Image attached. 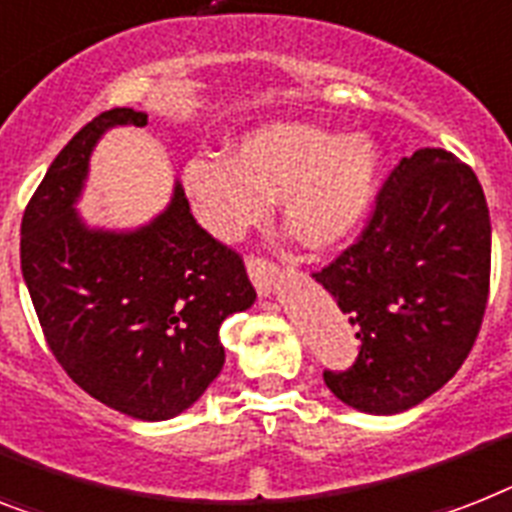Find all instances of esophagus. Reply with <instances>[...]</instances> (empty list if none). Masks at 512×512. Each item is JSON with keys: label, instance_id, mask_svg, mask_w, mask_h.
Wrapping results in <instances>:
<instances>
[{"label": "esophagus", "instance_id": "esophagus-1", "mask_svg": "<svg viewBox=\"0 0 512 512\" xmlns=\"http://www.w3.org/2000/svg\"><path fill=\"white\" fill-rule=\"evenodd\" d=\"M247 273H249V278H252V284H255V289L260 297H270V292H273V286H276L278 276H281L276 265L265 263V260H260V257H257V260H247Z\"/></svg>", "mask_w": 512, "mask_h": 512}]
</instances>
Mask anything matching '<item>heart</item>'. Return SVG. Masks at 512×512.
Listing matches in <instances>:
<instances>
[{"label": "heart", "mask_w": 512, "mask_h": 512, "mask_svg": "<svg viewBox=\"0 0 512 512\" xmlns=\"http://www.w3.org/2000/svg\"><path fill=\"white\" fill-rule=\"evenodd\" d=\"M381 147L371 134H336L302 120H273L236 139L226 157H191L181 184L199 223L234 242L281 197V218L307 249L339 247L376 194Z\"/></svg>", "instance_id": "heart-1"}]
</instances>
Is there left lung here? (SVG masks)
<instances>
[{"label":"left lung","instance_id":"obj_1","mask_svg":"<svg viewBox=\"0 0 512 512\" xmlns=\"http://www.w3.org/2000/svg\"><path fill=\"white\" fill-rule=\"evenodd\" d=\"M489 252L476 173L447 149L402 157L363 239L315 273L360 339L350 371L323 373L336 400L394 415L439 392L479 336Z\"/></svg>","mask_w":512,"mask_h":512}]
</instances>
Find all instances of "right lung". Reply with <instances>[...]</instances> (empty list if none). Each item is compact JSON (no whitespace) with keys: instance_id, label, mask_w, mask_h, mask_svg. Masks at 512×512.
I'll return each instance as SVG.
<instances>
[{"instance_id":"obj_1","label":"right lung","mask_w":512,"mask_h":512,"mask_svg":"<svg viewBox=\"0 0 512 512\" xmlns=\"http://www.w3.org/2000/svg\"><path fill=\"white\" fill-rule=\"evenodd\" d=\"M115 107L54 157L20 226V268L49 350L94 400L139 421H168L226 363L220 323L255 305L242 257L197 226L181 184L136 228L89 226L78 202L99 139L147 126Z\"/></svg>"}]
</instances>
